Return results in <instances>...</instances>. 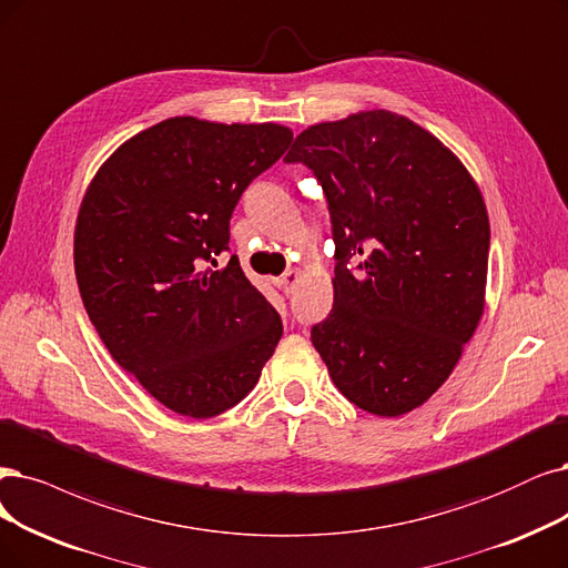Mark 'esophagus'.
I'll use <instances>...</instances> for the list:
<instances>
[{
	"label": "esophagus",
	"mask_w": 568,
	"mask_h": 568,
	"mask_svg": "<svg viewBox=\"0 0 568 568\" xmlns=\"http://www.w3.org/2000/svg\"><path fill=\"white\" fill-rule=\"evenodd\" d=\"M297 283H300V273H297V271H287L285 276H281V278L276 281L278 290H283L285 295H292V292H295V287H297Z\"/></svg>",
	"instance_id": "34e87169"
}]
</instances>
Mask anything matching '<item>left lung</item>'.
Returning <instances> with one entry per match:
<instances>
[{"instance_id": "1", "label": "left lung", "mask_w": 568, "mask_h": 568, "mask_svg": "<svg viewBox=\"0 0 568 568\" xmlns=\"http://www.w3.org/2000/svg\"><path fill=\"white\" fill-rule=\"evenodd\" d=\"M285 161L323 184L339 264L311 342L348 400L403 416L443 386L485 313L489 215L468 168L388 110L313 123ZM361 254L359 271L343 264Z\"/></svg>"}]
</instances>
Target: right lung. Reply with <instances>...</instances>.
<instances>
[{
  "mask_svg": "<svg viewBox=\"0 0 568 568\" xmlns=\"http://www.w3.org/2000/svg\"><path fill=\"white\" fill-rule=\"evenodd\" d=\"M292 142L281 123L171 116L119 144L81 199L74 273L112 358L163 407L217 416L255 388L283 323L229 247L245 186Z\"/></svg>",
  "mask_w": 568,
  "mask_h": 568,
  "instance_id": "add662e5",
  "label": "right lung"
}]
</instances>
